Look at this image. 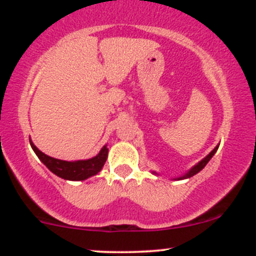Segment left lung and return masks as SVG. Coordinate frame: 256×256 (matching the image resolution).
Wrapping results in <instances>:
<instances>
[{"label": "left lung", "instance_id": "1", "mask_svg": "<svg viewBox=\"0 0 256 256\" xmlns=\"http://www.w3.org/2000/svg\"><path fill=\"white\" fill-rule=\"evenodd\" d=\"M218 148H219V146H216V148H214L213 150L210 152V154L207 155V156H206L204 158H202V160L200 161L198 164H196V165L194 166L190 170V171H188L186 173H185L184 176H182V177H178V178H176V179H178V180H180V179H186V178H190V177H192V176H195L196 173H198L200 171H201L202 168H204V167L206 165H207V164H208V161H210V158H212L213 155L216 154V152L218 150ZM152 173H155V172H152Z\"/></svg>", "mask_w": 256, "mask_h": 256}]
</instances>
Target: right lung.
<instances>
[{"label":"right lung","instance_id":"1","mask_svg":"<svg viewBox=\"0 0 256 256\" xmlns=\"http://www.w3.org/2000/svg\"><path fill=\"white\" fill-rule=\"evenodd\" d=\"M30 144L44 165L58 177L66 179V180H84V179L98 174L104 167L108 156V148L107 146H104L95 158H88V160L64 161L46 155L32 143L31 140Z\"/></svg>","mask_w":256,"mask_h":256}]
</instances>
